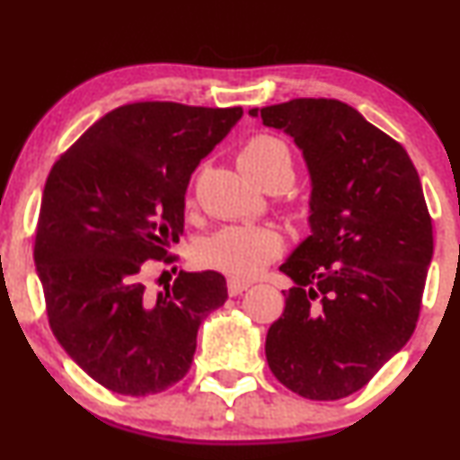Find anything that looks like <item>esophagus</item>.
<instances>
[{"instance_id":"34e87169","label":"esophagus","mask_w":460,"mask_h":460,"mask_svg":"<svg viewBox=\"0 0 460 460\" xmlns=\"http://www.w3.org/2000/svg\"><path fill=\"white\" fill-rule=\"evenodd\" d=\"M248 288H251V283L240 281V279H229V281H226V292H229V296H240V294L246 292Z\"/></svg>"}]
</instances>
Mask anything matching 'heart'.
<instances>
[{
    "mask_svg": "<svg viewBox=\"0 0 460 460\" xmlns=\"http://www.w3.org/2000/svg\"><path fill=\"white\" fill-rule=\"evenodd\" d=\"M237 164L248 179L266 186L274 177L292 179V153L281 138L270 134L251 136L240 153ZM283 237L272 226H225L194 246V261L199 266L218 270L234 279H251L281 255Z\"/></svg>",
    "mask_w": 460,
    "mask_h": 460,
    "instance_id": "heart-1",
    "label": "heart"
}]
</instances>
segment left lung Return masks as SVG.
I'll return each instance as SVG.
<instances>
[{"mask_svg":"<svg viewBox=\"0 0 460 460\" xmlns=\"http://www.w3.org/2000/svg\"><path fill=\"white\" fill-rule=\"evenodd\" d=\"M292 136L311 175V235L281 272L283 315L268 329L274 376L309 400H340L413 335L432 260V220L404 146L337 99L252 108Z\"/></svg>","mask_w":460,"mask_h":460,"instance_id":"obj_1","label":"left lung"}]
</instances>
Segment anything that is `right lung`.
Segmentation results:
<instances>
[{
	"label": "right lung",
	"mask_w": 460,
	"mask_h": 460,
	"mask_svg": "<svg viewBox=\"0 0 460 460\" xmlns=\"http://www.w3.org/2000/svg\"><path fill=\"white\" fill-rule=\"evenodd\" d=\"M242 108L138 102L112 110L54 164L34 261L47 318L66 355L105 389L160 394L192 366L200 322L225 305L220 272H179L153 294L151 261L171 263L194 168Z\"/></svg>",
	"instance_id": "obj_1"
}]
</instances>
